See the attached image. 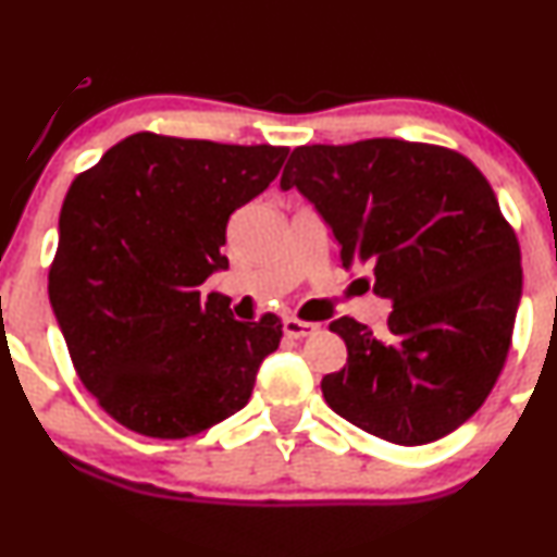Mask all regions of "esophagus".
<instances>
[{"instance_id": "34e87169", "label": "esophagus", "mask_w": 557, "mask_h": 557, "mask_svg": "<svg viewBox=\"0 0 557 557\" xmlns=\"http://www.w3.org/2000/svg\"><path fill=\"white\" fill-rule=\"evenodd\" d=\"M283 330H285L287 337L304 339V337H308V334L319 332V324H313V321H300V319H296V317H287V319L283 321Z\"/></svg>"}]
</instances>
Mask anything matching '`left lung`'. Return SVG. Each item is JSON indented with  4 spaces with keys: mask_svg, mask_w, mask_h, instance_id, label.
Returning <instances> with one entry per match:
<instances>
[{
    "mask_svg": "<svg viewBox=\"0 0 557 557\" xmlns=\"http://www.w3.org/2000/svg\"><path fill=\"white\" fill-rule=\"evenodd\" d=\"M280 186L313 202L343 267L371 270L394 306L384 339L332 321L347 363L321 379L326 405L399 446L457 431L504 371L521 298L519 240L487 178L457 150L379 137L296 147Z\"/></svg>",
    "mask_w": 557,
    "mask_h": 557,
    "instance_id": "left-lung-1",
    "label": "left lung"
}]
</instances>
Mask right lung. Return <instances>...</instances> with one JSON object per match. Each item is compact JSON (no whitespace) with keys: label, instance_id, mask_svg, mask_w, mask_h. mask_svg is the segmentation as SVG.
I'll use <instances>...</instances> for the list:
<instances>
[{"label":"right lung","instance_id":"right-lung-1","mask_svg":"<svg viewBox=\"0 0 557 557\" xmlns=\"http://www.w3.org/2000/svg\"><path fill=\"white\" fill-rule=\"evenodd\" d=\"M287 147L137 132L79 173L59 214L49 300L79 381L116 423L189 438L246 407L283 321L233 319L199 285L227 270V218Z\"/></svg>","mask_w":557,"mask_h":557}]
</instances>
